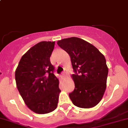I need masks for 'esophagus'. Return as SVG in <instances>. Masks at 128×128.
Here are the masks:
<instances>
[{
	"label": "esophagus",
	"instance_id": "obj_1",
	"mask_svg": "<svg viewBox=\"0 0 128 128\" xmlns=\"http://www.w3.org/2000/svg\"><path fill=\"white\" fill-rule=\"evenodd\" d=\"M67 75V72H66L65 71L62 72V76H66Z\"/></svg>",
	"mask_w": 128,
	"mask_h": 128
}]
</instances>
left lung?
Returning <instances> with one entry per match:
<instances>
[{
    "mask_svg": "<svg viewBox=\"0 0 128 128\" xmlns=\"http://www.w3.org/2000/svg\"><path fill=\"white\" fill-rule=\"evenodd\" d=\"M57 44L69 55L76 73L71 76L74 90L69 94L72 103L82 108L94 107L101 101L106 87L108 69L104 54L77 37L59 40Z\"/></svg>",
    "mask_w": 128,
    "mask_h": 128,
    "instance_id": "obj_1",
    "label": "left lung"
}]
</instances>
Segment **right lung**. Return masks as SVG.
<instances>
[{
	"mask_svg": "<svg viewBox=\"0 0 128 128\" xmlns=\"http://www.w3.org/2000/svg\"><path fill=\"white\" fill-rule=\"evenodd\" d=\"M55 41H41L22 57L15 70L16 87L28 108L46 114L57 108L60 92L50 57Z\"/></svg>",
	"mask_w": 128,
	"mask_h": 128,
	"instance_id": "1",
	"label": "right lung"
}]
</instances>
